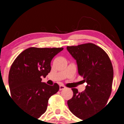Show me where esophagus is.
<instances>
[{
    "label": "esophagus",
    "mask_w": 124,
    "mask_h": 124,
    "mask_svg": "<svg viewBox=\"0 0 124 124\" xmlns=\"http://www.w3.org/2000/svg\"><path fill=\"white\" fill-rule=\"evenodd\" d=\"M66 88V87L63 85H60L59 86V90L60 91H62V90L65 89Z\"/></svg>",
    "instance_id": "esophagus-1"
}]
</instances>
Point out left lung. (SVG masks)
<instances>
[{
  "label": "left lung",
  "mask_w": 124,
  "mask_h": 124,
  "mask_svg": "<svg viewBox=\"0 0 124 124\" xmlns=\"http://www.w3.org/2000/svg\"><path fill=\"white\" fill-rule=\"evenodd\" d=\"M67 49L76 60L78 74L87 83L83 92L72 89L73 97L67 104L72 114L84 120L107 104L112 92L113 66L105 51L94 44L68 46Z\"/></svg>",
  "instance_id": "obj_1"
}]
</instances>
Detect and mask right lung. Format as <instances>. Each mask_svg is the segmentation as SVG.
<instances>
[{
	"instance_id": "1",
	"label": "right lung",
	"mask_w": 124,
	"mask_h": 124,
	"mask_svg": "<svg viewBox=\"0 0 124 124\" xmlns=\"http://www.w3.org/2000/svg\"><path fill=\"white\" fill-rule=\"evenodd\" d=\"M63 48L30 47L15 59L9 72L11 97L22 110L39 118L46 112L48 100L59 89L57 83L41 82L50 72L52 59Z\"/></svg>"
}]
</instances>
